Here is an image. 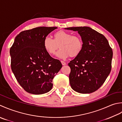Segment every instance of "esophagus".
<instances>
[{"label": "esophagus", "instance_id": "obj_1", "mask_svg": "<svg viewBox=\"0 0 122 122\" xmlns=\"http://www.w3.org/2000/svg\"><path fill=\"white\" fill-rule=\"evenodd\" d=\"M61 64L63 65H66V63H65V62H64V61H61Z\"/></svg>", "mask_w": 122, "mask_h": 122}]
</instances>
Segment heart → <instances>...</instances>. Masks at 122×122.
Returning <instances> with one entry per match:
<instances>
[{"instance_id":"1","label":"heart","mask_w":122,"mask_h":122,"mask_svg":"<svg viewBox=\"0 0 122 122\" xmlns=\"http://www.w3.org/2000/svg\"><path fill=\"white\" fill-rule=\"evenodd\" d=\"M44 46L50 55L54 54L60 47L61 49L56 53V56L59 58L66 59L70 56H77L83 49V43L80 37L61 30L55 34L54 39L46 36L44 40Z\"/></svg>"}]
</instances>
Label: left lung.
<instances>
[{
	"mask_svg": "<svg viewBox=\"0 0 122 122\" xmlns=\"http://www.w3.org/2000/svg\"><path fill=\"white\" fill-rule=\"evenodd\" d=\"M65 29L78 31L83 43L81 53L68 63L71 87L79 93H93L103 85L110 73L112 49L103 35L90 27Z\"/></svg>",
	"mask_w": 122,
	"mask_h": 122,
	"instance_id": "obj_1",
	"label": "left lung"
}]
</instances>
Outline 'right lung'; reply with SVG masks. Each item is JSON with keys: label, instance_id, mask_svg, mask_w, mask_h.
Segmentation results:
<instances>
[{"label": "right lung", "instance_id": "obj_1", "mask_svg": "<svg viewBox=\"0 0 122 122\" xmlns=\"http://www.w3.org/2000/svg\"><path fill=\"white\" fill-rule=\"evenodd\" d=\"M56 27H39L20 33L10 49L11 68L22 87L39 95L53 87V79L62 67L61 61L49 55L44 48V38Z\"/></svg>", "mask_w": 122, "mask_h": 122}]
</instances>
